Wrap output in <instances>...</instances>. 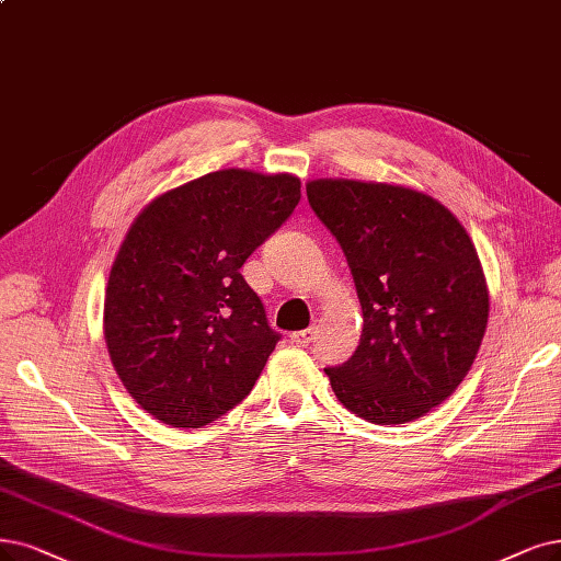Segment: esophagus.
I'll list each match as a JSON object with an SVG mask.
<instances>
[{"label": "esophagus", "instance_id": "1", "mask_svg": "<svg viewBox=\"0 0 561 561\" xmlns=\"http://www.w3.org/2000/svg\"><path fill=\"white\" fill-rule=\"evenodd\" d=\"M312 340H314V328H307V330H298V333H294L291 335V344H296V346H309L312 344Z\"/></svg>", "mask_w": 561, "mask_h": 561}]
</instances>
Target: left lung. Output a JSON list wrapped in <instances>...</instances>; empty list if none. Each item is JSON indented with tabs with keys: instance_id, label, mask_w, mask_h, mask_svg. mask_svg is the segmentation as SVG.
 I'll use <instances>...</instances> for the list:
<instances>
[{
	"instance_id": "left-lung-1",
	"label": "left lung",
	"mask_w": 561,
	"mask_h": 561,
	"mask_svg": "<svg viewBox=\"0 0 561 561\" xmlns=\"http://www.w3.org/2000/svg\"><path fill=\"white\" fill-rule=\"evenodd\" d=\"M305 186L363 307L360 344L325 369L330 386L367 423L416 421L453 396L481 348L490 291L479 252L444 203L411 186L344 178Z\"/></svg>"
}]
</instances>
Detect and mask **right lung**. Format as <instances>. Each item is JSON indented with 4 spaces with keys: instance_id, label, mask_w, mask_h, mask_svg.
Wrapping results in <instances>:
<instances>
[{
    "instance_id": "right-lung-1",
    "label": "right lung",
    "mask_w": 561,
    "mask_h": 561,
    "mask_svg": "<svg viewBox=\"0 0 561 561\" xmlns=\"http://www.w3.org/2000/svg\"><path fill=\"white\" fill-rule=\"evenodd\" d=\"M300 178L221 169L142 207L113 261L103 337L134 402L171 427H203L242 402L275 351L240 275L294 213Z\"/></svg>"
}]
</instances>
